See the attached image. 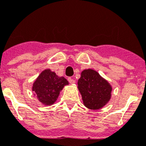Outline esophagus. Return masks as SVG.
<instances>
[{"mask_svg": "<svg viewBox=\"0 0 146 146\" xmlns=\"http://www.w3.org/2000/svg\"><path fill=\"white\" fill-rule=\"evenodd\" d=\"M68 81H69V83H70V84H74V83H75V80H73L72 78H71V77L68 78Z\"/></svg>", "mask_w": 146, "mask_h": 146, "instance_id": "34e87169", "label": "esophagus"}]
</instances>
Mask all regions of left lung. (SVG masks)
<instances>
[{"instance_id": "1", "label": "left lung", "mask_w": 146, "mask_h": 146, "mask_svg": "<svg viewBox=\"0 0 146 146\" xmlns=\"http://www.w3.org/2000/svg\"><path fill=\"white\" fill-rule=\"evenodd\" d=\"M77 84L83 104L89 109H101L110 100L112 86L94 69L83 70Z\"/></svg>"}]
</instances>
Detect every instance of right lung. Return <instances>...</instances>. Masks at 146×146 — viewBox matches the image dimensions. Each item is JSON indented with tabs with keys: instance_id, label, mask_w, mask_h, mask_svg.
Wrapping results in <instances>:
<instances>
[{
	"instance_id": "right-lung-1",
	"label": "right lung",
	"mask_w": 146,
	"mask_h": 146,
	"mask_svg": "<svg viewBox=\"0 0 146 146\" xmlns=\"http://www.w3.org/2000/svg\"><path fill=\"white\" fill-rule=\"evenodd\" d=\"M69 82L64 77H59L49 69H45L38 75L33 84L32 91L37 99L44 105H53L59 93Z\"/></svg>"
}]
</instances>
